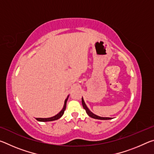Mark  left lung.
Wrapping results in <instances>:
<instances>
[{
	"instance_id": "1",
	"label": "left lung",
	"mask_w": 154,
	"mask_h": 154,
	"mask_svg": "<svg viewBox=\"0 0 154 154\" xmlns=\"http://www.w3.org/2000/svg\"><path fill=\"white\" fill-rule=\"evenodd\" d=\"M82 105H83V109H85V111H86L87 114H88V116H89L90 117H91V118H94V119H103V120H106V119H112L111 118H103V117H100V116H96V115L94 114V113H92V112H91V111L89 110V109H88V108L87 107V106H86V105H85V102H84V100H83V98H82Z\"/></svg>"
}]
</instances>
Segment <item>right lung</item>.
<instances>
[{
    "label": "right lung",
    "mask_w": 154,
    "mask_h": 154,
    "mask_svg": "<svg viewBox=\"0 0 154 154\" xmlns=\"http://www.w3.org/2000/svg\"><path fill=\"white\" fill-rule=\"evenodd\" d=\"M68 98H69V96H67V98H66V100H64V105L63 108H62V110L60 111L58 114L56 115L55 116H53V117H51V118H36V120H38V121H39V122H51V121L57 120V119H58L60 118L61 117L63 116L64 112L65 111V109H66V102H67Z\"/></svg>",
    "instance_id": "right-lung-1"
}]
</instances>
